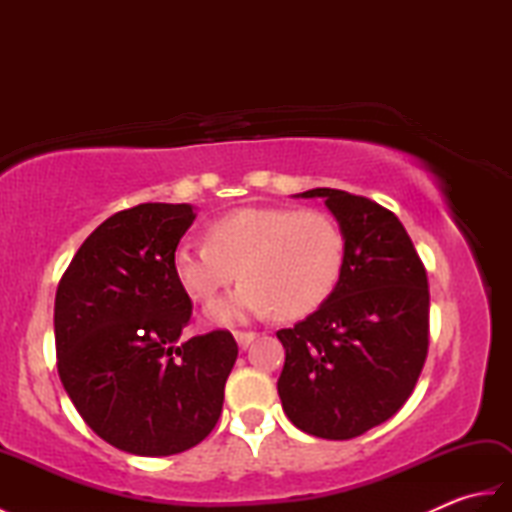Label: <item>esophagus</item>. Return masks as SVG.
<instances>
[{
  "label": "esophagus",
  "instance_id": "obj_1",
  "mask_svg": "<svg viewBox=\"0 0 512 512\" xmlns=\"http://www.w3.org/2000/svg\"><path fill=\"white\" fill-rule=\"evenodd\" d=\"M255 339H257L255 332H235V341H237L239 347H242V350H246V347L253 343Z\"/></svg>",
  "mask_w": 512,
  "mask_h": 512
}]
</instances>
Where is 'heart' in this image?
Returning <instances> with one entry per match:
<instances>
[{
    "instance_id": "heart-1",
    "label": "heart",
    "mask_w": 512,
    "mask_h": 512,
    "mask_svg": "<svg viewBox=\"0 0 512 512\" xmlns=\"http://www.w3.org/2000/svg\"><path fill=\"white\" fill-rule=\"evenodd\" d=\"M209 242L184 239L173 250V273L195 301H211L242 275L233 295L206 317L233 323L275 312L299 319L330 299L345 264V235L330 213L292 206H246L217 217Z\"/></svg>"
}]
</instances>
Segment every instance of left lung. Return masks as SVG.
Wrapping results in <instances>:
<instances>
[{
  "label": "left lung",
  "instance_id": "8db88e82",
  "mask_svg": "<svg viewBox=\"0 0 512 512\" xmlns=\"http://www.w3.org/2000/svg\"><path fill=\"white\" fill-rule=\"evenodd\" d=\"M345 235L330 299L279 330L286 363L277 391L297 429L350 440L389 420L418 383L429 350V284L398 217L363 195L310 189Z\"/></svg>",
  "mask_w": 512,
  "mask_h": 512
}]
</instances>
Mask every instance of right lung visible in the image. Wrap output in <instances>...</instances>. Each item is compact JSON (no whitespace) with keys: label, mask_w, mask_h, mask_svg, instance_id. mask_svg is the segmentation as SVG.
<instances>
[{"label":"right lung","mask_w":512,"mask_h":512,"mask_svg":"<svg viewBox=\"0 0 512 512\" xmlns=\"http://www.w3.org/2000/svg\"><path fill=\"white\" fill-rule=\"evenodd\" d=\"M193 220L191 204L114 213L76 250L54 299L57 369L76 411L112 447L147 458L209 436L237 358L228 330L180 339L191 299L173 250Z\"/></svg>","instance_id":"add662e5"}]
</instances>
